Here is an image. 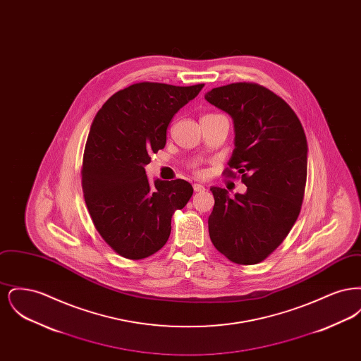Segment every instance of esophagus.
<instances>
[{
	"mask_svg": "<svg viewBox=\"0 0 361 361\" xmlns=\"http://www.w3.org/2000/svg\"><path fill=\"white\" fill-rule=\"evenodd\" d=\"M193 189H195V192H203L206 188L202 184H193Z\"/></svg>",
	"mask_w": 361,
	"mask_h": 361,
	"instance_id": "34e87169",
	"label": "esophagus"
}]
</instances>
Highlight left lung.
<instances>
[{"label": "left lung", "instance_id": "1", "mask_svg": "<svg viewBox=\"0 0 361 361\" xmlns=\"http://www.w3.org/2000/svg\"><path fill=\"white\" fill-rule=\"evenodd\" d=\"M206 100L234 121L235 149L224 174L247 190L231 199L212 187L209 238L230 261L253 265L268 257L296 222L307 178V140L291 106L253 82L214 87Z\"/></svg>", "mask_w": 361, "mask_h": 361}]
</instances>
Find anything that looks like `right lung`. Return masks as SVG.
Listing matches in <instances>:
<instances>
[{
    "label": "right lung",
    "mask_w": 361,
    "mask_h": 361,
    "mask_svg": "<svg viewBox=\"0 0 361 361\" xmlns=\"http://www.w3.org/2000/svg\"><path fill=\"white\" fill-rule=\"evenodd\" d=\"M204 84L139 82L106 100L90 126L82 161V190L90 218L121 257L142 259L169 238L176 209L188 203V181L149 183L145 166L166 145L173 116Z\"/></svg>",
    "instance_id": "1"
}]
</instances>
